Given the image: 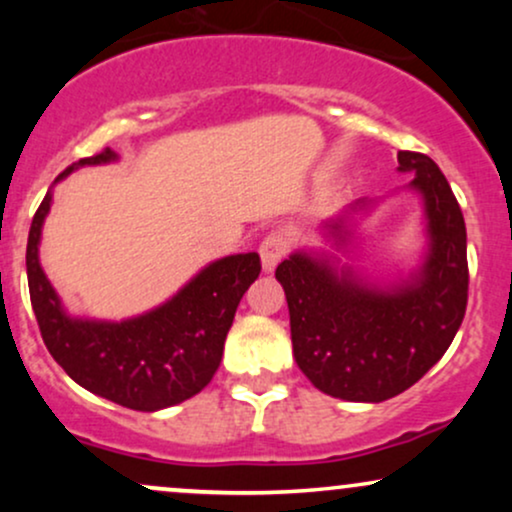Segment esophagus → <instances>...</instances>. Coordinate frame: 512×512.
Returning <instances> with one entry per match:
<instances>
[{
    "label": "esophagus",
    "instance_id": "1",
    "mask_svg": "<svg viewBox=\"0 0 512 512\" xmlns=\"http://www.w3.org/2000/svg\"><path fill=\"white\" fill-rule=\"evenodd\" d=\"M286 250H289V238L284 233H272L262 240L260 245V260L264 272H274V267L284 260Z\"/></svg>",
    "mask_w": 512,
    "mask_h": 512
}]
</instances>
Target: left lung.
Returning <instances> with one entry per match:
<instances>
[{
  "mask_svg": "<svg viewBox=\"0 0 512 512\" xmlns=\"http://www.w3.org/2000/svg\"><path fill=\"white\" fill-rule=\"evenodd\" d=\"M424 209L426 252L397 279H373L342 262L356 228L375 209L358 202L322 223L332 250H296L276 267L291 315L293 356L305 378L346 402H385L409 390L443 358L467 308V228L448 180L431 158L399 151Z\"/></svg>",
  "mask_w": 512,
  "mask_h": 512,
  "instance_id": "1",
  "label": "left lung"
}]
</instances>
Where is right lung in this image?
I'll return each mask as SVG.
<instances>
[{"instance_id": "1", "label": "right lung", "mask_w": 512, "mask_h": 512, "mask_svg": "<svg viewBox=\"0 0 512 512\" xmlns=\"http://www.w3.org/2000/svg\"><path fill=\"white\" fill-rule=\"evenodd\" d=\"M113 149L81 158L57 175L117 161ZM52 207V187L35 211L26 248L28 291L48 351L64 373L93 395L127 409L158 411L195 397L209 385L223 356L236 308L260 276V255L240 252L207 267L166 303L127 320L69 315L40 267V236Z\"/></svg>"}]
</instances>
